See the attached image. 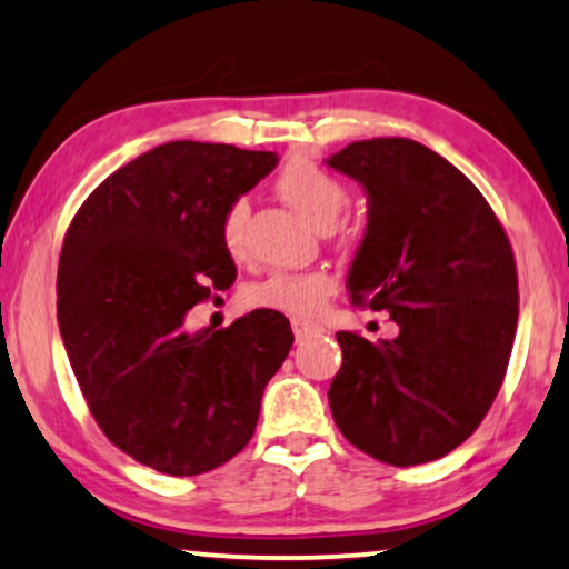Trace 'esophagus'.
<instances>
[{
    "mask_svg": "<svg viewBox=\"0 0 569 569\" xmlns=\"http://www.w3.org/2000/svg\"><path fill=\"white\" fill-rule=\"evenodd\" d=\"M291 328H293V336H297V340L312 336V332H320L322 328L312 320H305V317H293L291 320Z\"/></svg>",
    "mask_w": 569,
    "mask_h": 569,
    "instance_id": "esophagus-1",
    "label": "esophagus"
}]
</instances>
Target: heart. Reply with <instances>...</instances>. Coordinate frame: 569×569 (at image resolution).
Returning <instances> with one entry per match:
<instances>
[{
    "label": "heart",
    "instance_id": "obj_1",
    "mask_svg": "<svg viewBox=\"0 0 569 569\" xmlns=\"http://www.w3.org/2000/svg\"><path fill=\"white\" fill-rule=\"evenodd\" d=\"M276 189L299 216H305L317 229L336 226L348 206V189L343 181L309 158H293L286 163L276 181ZM247 216V200H233L221 218V241L231 257L244 254ZM336 289L338 280L328 270H278L249 289V305L286 315H315L320 312Z\"/></svg>",
    "mask_w": 569,
    "mask_h": 569
}]
</instances>
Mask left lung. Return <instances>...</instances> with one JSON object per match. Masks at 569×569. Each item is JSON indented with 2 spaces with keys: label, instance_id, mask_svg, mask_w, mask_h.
Returning <instances> with one entry per match:
<instances>
[{
  "label": "left lung",
  "instance_id": "left-lung-1",
  "mask_svg": "<svg viewBox=\"0 0 569 569\" xmlns=\"http://www.w3.org/2000/svg\"><path fill=\"white\" fill-rule=\"evenodd\" d=\"M325 163L367 192L351 301L398 325L377 343L338 332L332 419L382 463H429L473 435L502 388L518 328L512 247L473 181L421 142L359 140Z\"/></svg>",
  "mask_w": 569,
  "mask_h": 569
}]
</instances>
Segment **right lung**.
I'll return each instance as SVG.
<instances>
[{
    "mask_svg": "<svg viewBox=\"0 0 569 569\" xmlns=\"http://www.w3.org/2000/svg\"><path fill=\"white\" fill-rule=\"evenodd\" d=\"M276 166L268 150L166 142L103 179L67 229L57 317L72 372L103 435L161 473H208L244 450L291 351L276 309L184 328L237 278L226 208Z\"/></svg>",
    "mask_w": 569,
    "mask_h": 569,
    "instance_id": "obj_1",
    "label": "right lung"
}]
</instances>
